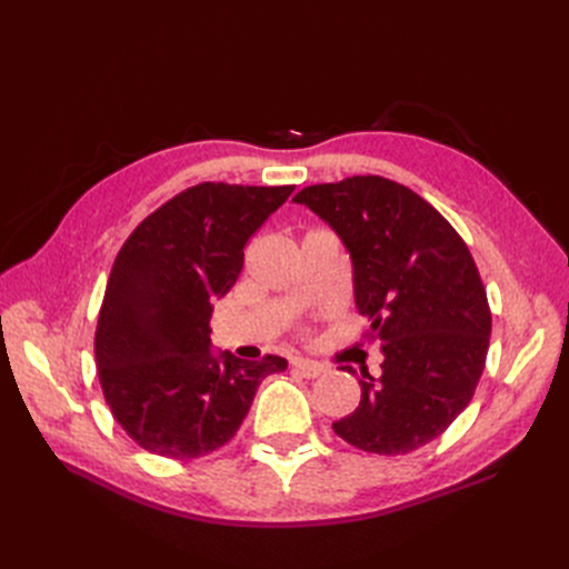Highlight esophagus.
I'll return each mask as SVG.
<instances>
[{"mask_svg":"<svg viewBox=\"0 0 569 569\" xmlns=\"http://www.w3.org/2000/svg\"><path fill=\"white\" fill-rule=\"evenodd\" d=\"M291 368H295L301 377H306V380H313V377L325 372V368L320 363H311V360H303V358L291 360Z\"/></svg>","mask_w":569,"mask_h":569,"instance_id":"obj_1","label":"esophagus"}]
</instances>
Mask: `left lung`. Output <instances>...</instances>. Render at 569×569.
Returning <instances> with one entry per match:
<instances>
[{
	"label": "left lung",
	"mask_w": 569,
	"mask_h": 569,
	"mask_svg": "<svg viewBox=\"0 0 569 569\" xmlns=\"http://www.w3.org/2000/svg\"><path fill=\"white\" fill-rule=\"evenodd\" d=\"M295 201L349 251L356 308L385 356L380 377L360 370V403L335 432L368 453L416 451L468 408L485 370L491 313L470 249L432 203L380 176L303 187Z\"/></svg>",
	"instance_id": "obj_1"
}]
</instances>
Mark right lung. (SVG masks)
<instances>
[{
  "label": "right lung",
  "mask_w": 569,
  "mask_h": 569,
  "mask_svg": "<svg viewBox=\"0 0 569 569\" xmlns=\"http://www.w3.org/2000/svg\"><path fill=\"white\" fill-rule=\"evenodd\" d=\"M295 184L201 182L144 218L118 251L94 356L118 425L144 451L189 460L244 422L258 385L287 360L211 349L213 303L237 282L249 237Z\"/></svg>",
  "instance_id": "obj_1"
}]
</instances>
